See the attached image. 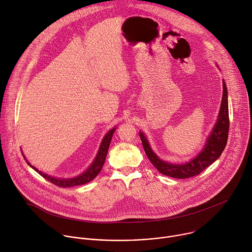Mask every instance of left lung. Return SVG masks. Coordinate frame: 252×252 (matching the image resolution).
<instances>
[{
    "mask_svg": "<svg viewBox=\"0 0 252 252\" xmlns=\"http://www.w3.org/2000/svg\"><path fill=\"white\" fill-rule=\"evenodd\" d=\"M222 90L223 93L221 98V105L217 124L215 125V127L209 136L203 150L191 161L185 164H172L159 159L158 156L152 151L146 137L142 132H139L143 149L148 159L161 174L177 179L190 178L199 175L220 156L226 145L229 130L227 90L224 81H222Z\"/></svg>",
    "mask_w": 252,
    "mask_h": 252,
    "instance_id": "1",
    "label": "left lung"
}]
</instances>
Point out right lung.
Here are the masks:
<instances>
[{"instance_id": "obj_1", "label": "right lung", "mask_w": 252, "mask_h": 252, "mask_svg": "<svg viewBox=\"0 0 252 252\" xmlns=\"http://www.w3.org/2000/svg\"><path fill=\"white\" fill-rule=\"evenodd\" d=\"M116 130V127L115 128H112L104 137L102 143H101V146H100V149L98 151V154L94 160V162L92 163V165L89 167V168L82 173L81 175L75 177V178H71V179H58V178H54V177H51V176H48L40 171H38L36 168H34L33 166H32L28 161V164L30 166H32V168L38 172L39 175H41L43 178H45L46 180H48L49 182H51L52 184L56 185V186H59V187H62V188H66V187H74V186H79V185H83V184H86L90 181H92L101 171L102 167L105 163V160H106V157H107V153H108V149H109V146H110V143H111V139H112V136L114 134Z\"/></svg>"}]
</instances>
